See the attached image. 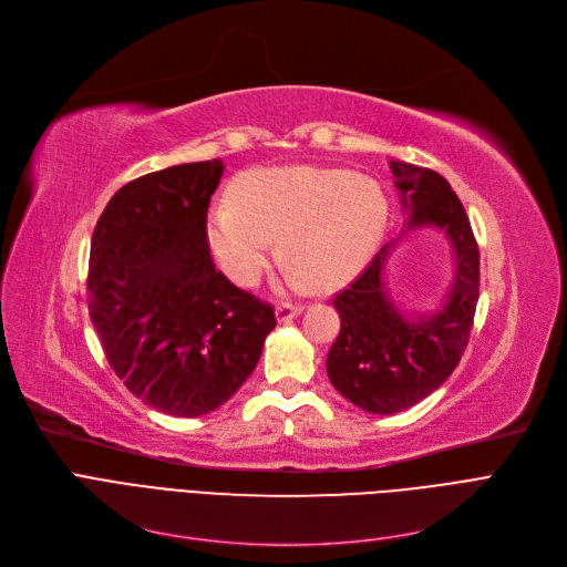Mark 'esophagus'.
I'll return each mask as SVG.
<instances>
[{"mask_svg": "<svg viewBox=\"0 0 567 567\" xmlns=\"http://www.w3.org/2000/svg\"><path fill=\"white\" fill-rule=\"evenodd\" d=\"M303 312V306H293V303H282L276 308V319L278 323H287L291 321L293 317H299Z\"/></svg>", "mask_w": 567, "mask_h": 567, "instance_id": "obj_1", "label": "esophagus"}]
</instances>
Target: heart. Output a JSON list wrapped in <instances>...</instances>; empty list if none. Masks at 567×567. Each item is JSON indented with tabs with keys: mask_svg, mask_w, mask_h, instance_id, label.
<instances>
[{
	"mask_svg": "<svg viewBox=\"0 0 567 567\" xmlns=\"http://www.w3.org/2000/svg\"><path fill=\"white\" fill-rule=\"evenodd\" d=\"M389 199L374 178L317 165L261 167L238 176L234 202L208 214V246L223 271L250 287L280 252L293 280L336 289L379 248Z\"/></svg>",
	"mask_w": 567,
	"mask_h": 567,
	"instance_id": "1",
	"label": "heart"
}]
</instances>
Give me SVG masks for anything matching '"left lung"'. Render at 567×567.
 <instances>
[{"label":"left lung","instance_id":"obj_1","mask_svg":"<svg viewBox=\"0 0 567 567\" xmlns=\"http://www.w3.org/2000/svg\"><path fill=\"white\" fill-rule=\"evenodd\" d=\"M404 229L385 244L363 276L336 296L340 336L326 372L351 404L391 415L419 404L453 374L466 349L481 285V252L451 184L427 167L391 161ZM415 228H439L454 250V278L444 301L427 313H404L384 282L394 246Z\"/></svg>","mask_w":567,"mask_h":567}]
</instances>
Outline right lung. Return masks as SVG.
I'll use <instances>...</instances> for the list:
<instances>
[{"instance_id": "add662e5", "label": "right lung", "mask_w": 567, "mask_h": 567, "mask_svg": "<svg viewBox=\"0 0 567 567\" xmlns=\"http://www.w3.org/2000/svg\"><path fill=\"white\" fill-rule=\"evenodd\" d=\"M220 158L172 165L118 188L89 257V317L107 363L156 411L197 419L257 368L274 308L234 287L208 255Z\"/></svg>"}]
</instances>
